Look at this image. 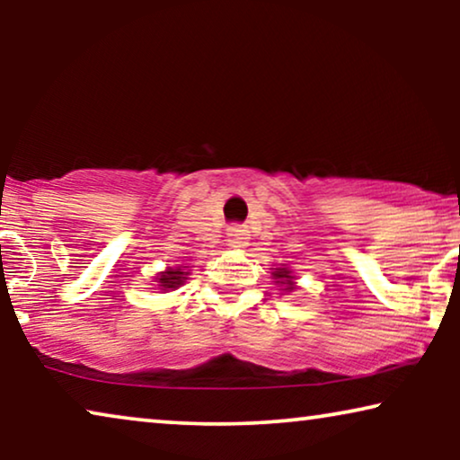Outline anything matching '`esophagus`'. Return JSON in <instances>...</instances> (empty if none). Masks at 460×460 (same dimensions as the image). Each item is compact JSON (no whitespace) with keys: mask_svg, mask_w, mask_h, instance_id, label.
I'll return each instance as SVG.
<instances>
[{"mask_svg":"<svg viewBox=\"0 0 460 460\" xmlns=\"http://www.w3.org/2000/svg\"><path fill=\"white\" fill-rule=\"evenodd\" d=\"M249 241V230L244 226H230L228 236H226V243L232 249H241Z\"/></svg>","mask_w":460,"mask_h":460,"instance_id":"34e87169","label":"esophagus"}]
</instances>
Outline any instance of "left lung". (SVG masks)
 <instances>
[{
	"instance_id": "left-lung-1",
	"label": "left lung",
	"mask_w": 460,
	"mask_h": 460,
	"mask_svg": "<svg viewBox=\"0 0 460 460\" xmlns=\"http://www.w3.org/2000/svg\"><path fill=\"white\" fill-rule=\"evenodd\" d=\"M272 270V280L276 287H280L282 293H293L295 288H297V279H295L291 270L287 266H280V268H270Z\"/></svg>"
}]
</instances>
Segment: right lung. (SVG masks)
Segmentation results:
<instances>
[{"label":"right lung","instance_id":"right-lung-1","mask_svg":"<svg viewBox=\"0 0 460 460\" xmlns=\"http://www.w3.org/2000/svg\"><path fill=\"white\" fill-rule=\"evenodd\" d=\"M188 266H175V268H167L159 272L153 279V282H156V287L161 288V293H167V291H175V288L184 285L188 280Z\"/></svg>","mask_w":460,"mask_h":460}]
</instances>
